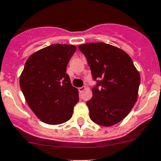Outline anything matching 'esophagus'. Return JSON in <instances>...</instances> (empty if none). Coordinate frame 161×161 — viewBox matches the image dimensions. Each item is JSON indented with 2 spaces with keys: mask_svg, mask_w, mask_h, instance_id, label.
Masks as SVG:
<instances>
[{
  "mask_svg": "<svg viewBox=\"0 0 161 161\" xmlns=\"http://www.w3.org/2000/svg\"><path fill=\"white\" fill-rule=\"evenodd\" d=\"M86 87L85 86H82V87H80L79 88V91H80V93H83L85 91H86Z\"/></svg>",
  "mask_w": 161,
  "mask_h": 161,
  "instance_id": "obj_1",
  "label": "esophagus"
}]
</instances>
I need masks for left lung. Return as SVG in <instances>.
Listing matches in <instances>:
<instances>
[{"label": "left lung", "instance_id": "obj_1", "mask_svg": "<svg viewBox=\"0 0 161 161\" xmlns=\"http://www.w3.org/2000/svg\"><path fill=\"white\" fill-rule=\"evenodd\" d=\"M86 57L96 85L86 102L92 121L111 126L121 121L137 101L141 75L121 49L103 42L79 46Z\"/></svg>", "mask_w": 161, "mask_h": 161}]
</instances>
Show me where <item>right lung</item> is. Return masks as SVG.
Returning <instances> with one entry per match:
<instances>
[{
    "label": "right lung",
    "instance_id": "1",
    "mask_svg": "<svg viewBox=\"0 0 161 161\" xmlns=\"http://www.w3.org/2000/svg\"><path fill=\"white\" fill-rule=\"evenodd\" d=\"M76 47L54 44L32 54L20 77V86L30 108L49 125L65 123L71 118L79 101L78 90L71 86L66 66Z\"/></svg>",
    "mask_w": 161,
    "mask_h": 161
}]
</instances>
